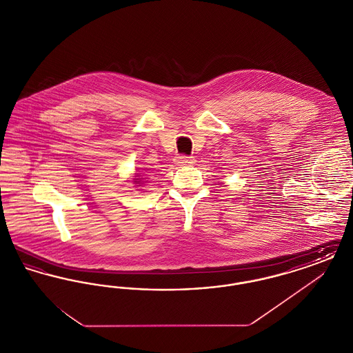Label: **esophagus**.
I'll return each instance as SVG.
<instances>
[{
	"label": "esophagus",
	"instance_id": "obj_1",
	"mask_svg": "<svg viewBox=\"0 0 353 353\" xmlns=\"http://www.w3.org/2000/svg\"><path fill=\"white\" fill-rule=\"evenodd\" d=\"M177 164L181 167H190L194 164V159L193 157H186V156H180L177 157Z\"/></svg>",
	"mask_w": 353,
	"mask_h": 353
}]
</instances>
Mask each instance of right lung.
<instances>
[{"label": "right lung", "mask_w": 353, "mask_h": 353, "mask_svg": "<svg viewBox=\"0 0 353 353\" xmlns=\"http://www.w3.org/2000/svg\"><path fill=\"white\" fill-rule=\"evenodd\" d=\"M143 170L144 169H136L134 176H132V180H131V183L137 188H143V185H145L147 183V172H143Z\"/></svg>", "instance_id": "add662e5"}]
</instances>
